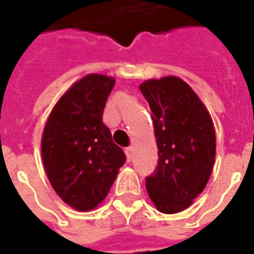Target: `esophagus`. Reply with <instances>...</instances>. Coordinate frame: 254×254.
Listing matches in <instances>:
<instances>
[{"instance_id": "34e87169", "label": "esophagus", "mask_w": 254, "mask_h": 254, "mask_svg": "<svg viewBox=\"0 0 254 254\" xmlns=\"http://www.w3.org/2000/svg\"><path fill=\"white\" fill-rule=\"evenodd\" d=\"M125 154H127V162H130L133 158V147H127V148L125 149Z\"/></svg>"}]
</instances>
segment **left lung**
<instances>
[{
	"instance_id": "1",
	"label": "left lung",
	"mask_w": 254,
	"mask_h": 254,
	"mask_svg": "<svg viewBox=\"0 0 254 254\" xmlns=\"http://www.w3.org/2000/svg\"><path fill=\"white\" fill-rule=\"evenodd\" d=\"M138 88L152 111L159 156L145 188L159 212H181L212 174L216 155L212 118L190 85L177 76L149 78Z\"/></svg>"
}]
</instances>
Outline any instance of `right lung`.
Wrapping results in <instances>:
<instances>
[{
	"label": "right lung",
	"mask_w": 254,
	"mask_h": 254,
	"mask_svg": "<svg viewBox=\"0 0 254 254\" xmlns=\"http://www.w3.org/2000/svg\"><path fill=\"white\" fill-rule=\"evenodd\" d=\"M114 77L89 73L73 83L53 107L42 133V159L60 198L87 212L109 194L125 154L102 121Z\"/></svg>",
	"instance_id": "right-lung-1"
}]
</instances>
